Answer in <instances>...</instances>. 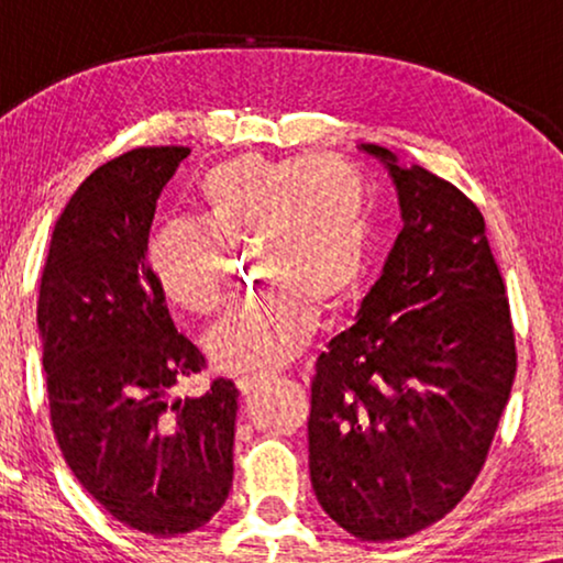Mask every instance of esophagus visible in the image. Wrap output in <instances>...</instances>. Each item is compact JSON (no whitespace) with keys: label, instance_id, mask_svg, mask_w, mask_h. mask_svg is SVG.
<instances>
[{"label":"esophagus","instance_id":"esophagus-1","mask_svg":"<svg viewBox=\"0 0 563 563\" xmlns=\"http://www.w3.org/2000/svg\"><path fill=\"white\" fill-rule=\"evenodd\" d=\"M266 379H272V374H249V376H241V379H238V389L243 391V395H249V391H253L256 387H261V384H264Z\"/></svg>","mask_w":563,"mask_h":563}]
</instances>
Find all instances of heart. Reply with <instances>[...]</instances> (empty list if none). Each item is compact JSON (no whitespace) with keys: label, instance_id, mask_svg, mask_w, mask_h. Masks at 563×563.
I'll return each instance as SVG.
<instances>
[{"label":"heart","instance_id":"obj_1","mask_svg":"<svg viewBox=\"0 0 563 563\" xmlns=\"http://www.w3.org/2000/svg\"><path fill=\"white\" fill-rule=\"evenodd\" d=\"M199 222L174 220L148 241V266L166 299L199 318L225 305L230 253L251 251L264 291L210 335L214 364L274 368L305 349L320 310L358 291L372 238V184L341 156L266 158L241 153L199 176Z\"/></svg>","mask_w":563,"mask_h":563}]
</instances>
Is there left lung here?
Here are the masks:
<instances>
[{
	"label": "left lung",
	"instance_id": "1",
	"mask_svg": "<svg viewBox=\"0 0 563 563\" xmlns=\"http://www.w3.org/2000/svg\"><path fill=\"white\" fill-rule=\"evenodd\" d=\"M402 207L358 322L328 343L310 384V476L361 541H399L445 518L479 476L518 372L505 279L472 199L387 148Z\"/></svg>",
	"mask_w": 563,
	"mask_h": 563
}]
</instances>
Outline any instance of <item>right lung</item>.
<instances>
[{"label":"right lung","mask_w":563,"mask_h":563,"mask_svg":"<svg viewBox=\"0 0 563 563\" xmlns=\"http://www.w3.org/2000/svg\"><path fill=\"white\" fill-rule=\"evenodd\" d=\"M187 156L148 145L91 172L53 228L37 295L58 449L114 520L156 538L202 528L233 487L238 389L218 376L172 399L207 358L145 258L156 199Z\"/></svg>","instance_id":"1"}]
</instances>
